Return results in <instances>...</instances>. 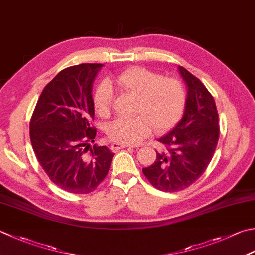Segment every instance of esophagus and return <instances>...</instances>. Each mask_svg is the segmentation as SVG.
I'll use <instances>...</instances> for the list:
<instances>
[{
  "instance_id": "1",
  "label": "esophagus",
  "mask_w": 255,
  "mask_h": 255,
  "mask_svg": "<svg viewBox=\"0 0 255 255\" xmlns=\"http://www.w3.org/2000/svg\"><path fill=\"white\" fill-rule=\"evenodd\" d=\"M127 147H129L128 144H124V143H118V142H114V143H112V146H111V149L113 151H118L119 149H123V148H127Z\"/></svg>"
}]
</instances>
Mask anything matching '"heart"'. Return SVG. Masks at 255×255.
I'll return each mask as SVG.
<instances>
[{
    "instance_id": "b5f03b06",
    "label": "heart",
    "mask_w": 255,
    "mask_h": 255,
    "mask_svg": "<svg viewBox=\"0 0 255 255\" xmlns=\"http://www.w3.org/2000/svg\"><path fill=\"white\" fill-rule=\"evenodd\" d=\"M116 83L124 92L138 97L137 116L117 118L107 126L106 132L113 141L137 144L153 130H168L181 117L186 105V91L174 78L162 77L143 67H132L118 74ZM114 91L108 82H103L94 95V106L102 117L111 114Z\"/></svg>"
}]
</instances>
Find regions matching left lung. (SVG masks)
<instances>
[{
    "mask_svg": "<svg viewBox=\"0 0 255 255\" xmlns=\"http://www.w3.org/2000/svg\"><path fill=\"white\" fill-rule=\"evenodd\" d=\"M187 85L183 116L171 131L158 141L166 146L142 172L161 191H180L206 171L219 140V115L212 95L186 68L178 67Z\"/></svg>",
    "mask_w": 255,
    "mask_h": 255,
    "instance_id": "1",
    "label": "left lung"
}]
</instances>
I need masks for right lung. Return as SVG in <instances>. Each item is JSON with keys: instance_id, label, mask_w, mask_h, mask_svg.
Here are the masks:
<instances>
[{"instance_id": "right-lung-1", "label": "right lung", "mask_w": 255, "mask_h": 255, "mask_svg": "<svg viewBox=\"0 0 255 255\" xmlns=\"http://www.w3.org/2000/svg\"><path fill=\"white\" fill-rule=\"evenodd\" d=\"M103 66L81 64L59 72L43 89L29 123L39 164L57 187L75 194L94 191L114 157L106 146H89L96 137L93 83Z\"/></svg>"}]
</instances>
